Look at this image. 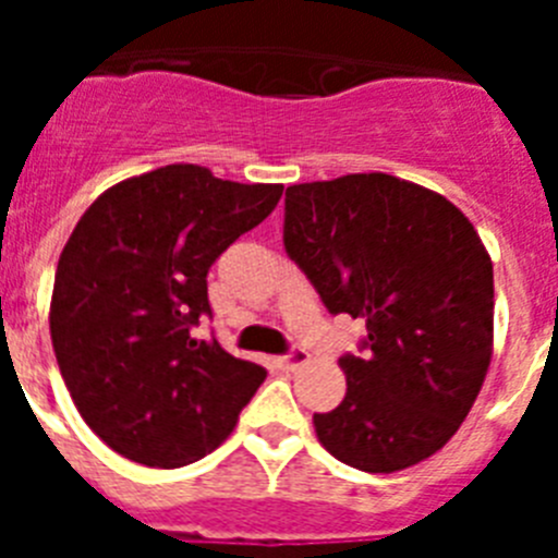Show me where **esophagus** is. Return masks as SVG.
I'll list each match as a JSON object with an SVG mask.
<instances>
[{
  "label": "esophagus",
  "mask_w": 558,
  "mask_h": 558,
  "mask_svg": "<svg viewBox=\"0 0 558 558\" xmlns=\"http://www.w3.org/2000/svg\"><path fill=\"white\" fill-rule=\"evenodd\" d=\"M304 363H310V354L302 352V349H295V352L276 357V368H282V372H295V368H302Z\"/></svg>",
  "instance_id": "34e87169"
}]
</instances>
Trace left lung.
Returning <instances> with one entry per match:
<instances>
[{
  "instance_id": "left-lung-1",
  "label": "left lung",
  "mask_w": 558,
  "mask_h": 558,
  "mask_svg": "<svg viewBox=\"0 0 558 558\" xmlns=\"http://www.w3.org/2000/svg\"><path fill=\"white\" fill-rule=\"evenodd\" d=\"M284 251L332 315L366 318L347 397L315 436L360 472H399L456 436L495 343V276L475 226L438 192L352 172L284 192Z\"/></svg>"
}]
</instances>
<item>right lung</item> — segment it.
I'll use <instances>...</instances> for the list:
<instances>
[{"label": "right lung", "instance_id": "1", "mask_svg": "<svg viewBox=\"0 0 558 558\" xmlns=\"http://www.w3.org/2000/svg\"><path fill=\"white\" fill-rule=\"evenodd\" d=\"M282 184L167 165L108 186L58 259L49 335L75 408L113 452L175 470L220 447L265 368L195 338L206 274Z\"/></svg>", "mask_w": 558, "mask_h": 558}]
</instances>
